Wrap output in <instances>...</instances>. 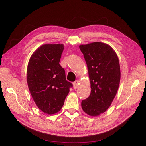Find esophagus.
I'll return each instance as SVG.
<instances>
[{"label": "esophagus", "mask_w": 146, "mask_h": 146, "mask_svg": "<svg viewBox=\"0 0 146 146\" xmlns=\"http://www.w3.org/2000/svg\"><path fill=\"white\" fill-rule=\"evenodd\" d=\"M79 87V81H75L73 82V87L74 89L78 88Z\"/></svg>", "instance_id": "34e87169"}]
</instances>
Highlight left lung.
<instances>
[{"mask_svg": "<svg viewBox=\"0 0 146 146\" xmlns=\"http://www.w3.org/2000/svg\"><path fill=\"white\" fill-rule=\"evenodd\" d=\"M84 54L90 79L91 93L81 102L83 111L91 116L104 113L118 90L121 71L118 57L111 46L95 42L79 45Z\"/></svg>", "mask_w": 146, "mask_h": 146, "instance_id": "8db88e82", "label": "left lung"}]
</instances>
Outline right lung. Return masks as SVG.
Here are the masks:
<instances>
[{"instance_id": "right-lung-1", "label": "right lung", "mask_w": 146, "mask_h": 146, "mask_svg": "<svg viewBox=\"0 0 146 146\" xmlns=\"http://www.w3.org/2000/svg\"><path fill=\"white\" fill-rule=\"evenodd\" d=\"M63 50V44H44L32 54L28 64L30 92L37 107L48 115L60 110L73 86L59 64Z\"/></svg>"}]
</instances>
